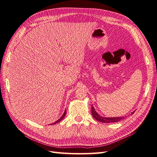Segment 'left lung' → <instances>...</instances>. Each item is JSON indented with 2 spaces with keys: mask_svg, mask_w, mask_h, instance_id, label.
I'll return each mask as SVG.
<instances>
[{
  "mask_svg": "<svg viewBox=\"0 0 157 157\" xmlns=\"http://www.w3.org/2000/svg\"><path fill=\"white\" fill-rule=\"evenodd\" d=\"M91 113L93 117L97 120L98 121H100L101 123H115L117 121H120L121 120L124 119L123 117H104L100 116L97 112L95 111L94 107L93 105H91ZM134 112H132V114H133Z\"/></svg>",
  "mask_w": 157,
  "mask_h": 157,
  "instance_id": "obj_1",
  "label": "left lung"
}]
</instances>
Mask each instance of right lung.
Wrapping results in <instances>:
<instances>
[{
    "mask_svg": "<svg viewBox=\"0 0 157 157\" xmlns=\"http://www.w3.org/2000/svg\"><path fill=\"white\" fill-rule=\"evenodd\" d=\"M66 111H64V113H63V114L62 115V117H60L58 120H57V121H56V122H54V123H52L51 124H56V123H58V122H59L60 121H61L62 119H63V118H64V117H65V115H66Z\"/></svg>",
    "mask_w": 157,
    "mask_h": 157,
    "instance_id": "add662e5",
    "label": "right lung"
}]
</instances>
